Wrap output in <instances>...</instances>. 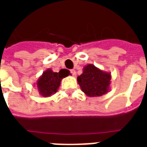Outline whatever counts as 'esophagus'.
Here are the masks:
<instances>
[{
  "instance_id": "34e87169",
  "label": "esophagus",
  "mask_w": 147,
  "mask_h": 147,
  "mask_svg": "<svg viewBox=\"0 0 147 147\" xmlns=\"http://www.w3.org/2000/svg\"><path fill=\"white\" fill-rule=\"evenodd\" d=\"M70 72H71V74L72 75V76H74L76 75V70H75V69H71V70H70Z\"/></svg>"
}]
</instances>
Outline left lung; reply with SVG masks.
<instances>
[{"label":"left lung","instance_id":"obj_1","mask_svg":"<svg viewBox=\"0 0 147 147\" xmlns=\"http://www.w3.org/2000/svg\"><path fill=\"white\" fill-rule=\"evenodd\" d=\"M111 76L93 65L89 64L83 69V72L77 80L81 89L87 96H102L109 91Z\"/></svg>","mask_w":147,"mask_h":147}]
</instances>
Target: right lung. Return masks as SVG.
<instances>
[{"label": "right lung", "mask_w": 147, "mask_h": 147, "mask_svg": "<svg viewBox=\"0 0 147 147\" xmlns=\"http://www.w3.org/2000/svg\"><path fill=\"white\" fill-rule=\"evenodd\" d=\"M69 75V71L61 69L59 72H53L51 69L46 70L39 78L37 83L39 93L44 97L51 96L57 91L61 80Z\"/></svg>", "instance_id": "add662e5"}]
</instances>
